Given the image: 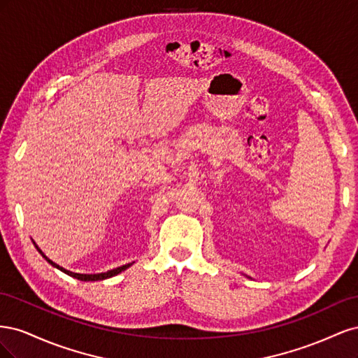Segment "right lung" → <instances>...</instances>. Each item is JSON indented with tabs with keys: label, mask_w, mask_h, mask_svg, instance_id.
<instances>
[{
	"label": "right lung",
	"mask_w": 358,
	"mask_h": 358,
	"mask_svg": "<svg viewBox=\"0 0 358 358\" xmlns=\"http://www.w3.org/2000/svg\"><path fill=\"white\" fill-rule=\"evenodd\" d=\"M32 243H34V246L37 248V251L45 257L46 259H48V263H50L53 267H57V268H59L61 272H64V273H67L69 276H71V278H76V279H79V280H103V279H107V278H112V276H116L117 273H121V272H124L125 268H128L129 266H131L133 263H129V264H125V266H121V267H116V268H113V270H109V272H104V273H95V275H83V273H74V272H70V270H67V268H64V267H61V266H58L57 263H53L52 259H49L45 254L41 252V249L36 245V242L32 241Z\"/></svg>",
	"instance_id": "add662e5"
}]
</instances>
